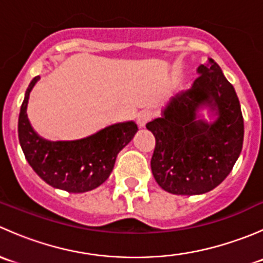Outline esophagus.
Masks as SVG:
<instances>
[{
	"mask_svg": "<svg viewBox=\"0 0 263 263\" xmlns=\"http://www.w3.org/2000/svg\"><path fill=\"white\" fill-rule=\"evenodd\" d=\"M153 118V113L150 110H141V112L137 115V124L140 127H145V124L147 123L148 121H151Z\"/></svg>",
	"mask_w": 263,
	"mask_h": 263,
	"instance_id": "esophagus-1",
	"label": "esophagus"
}]
</instances>
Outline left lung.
<instances>
[{"mask_svg": "<svg viewBox=\"0 0 263 263\" xmlns=\"http://www.w3.org/2000/svg\"><path fill=\"white\" fill-rule=\"evenodd\" d=\"M192 87L171 100L163 117L148 122L155 136L151 171L158 184L173 195H201L232 172L243 146L245 124L233 85L210 58L201 65ZM217 110L213 124L197 120V109Z\"/></svg>", "mask_w": 263, "mask_h": 263, "instance_id": "left-lung-1", "label": "left lung"}]
</instances>
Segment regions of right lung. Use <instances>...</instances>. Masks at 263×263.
I'll list each match as a JSON object with an SVG mask.
<instances>
[{"mask_svg": "<svg viewBox=\"0 0 263 263\" xmlns=\"http://www.w3.org/2000/svg\"><path fill=\"white\" fill-rule=\"evenodd\" d=\"M39 80L26 89L18 115V140L26 160L49 185L72 193L99 187L109 177L116 158L137 132L134 122L117 123L76 141H47L34 132L26 116L29 94Z\"/></svg>", "mask_w": 263, "mask_h": 263, "instance_id": "1", "label": "right lung"}]
</instances>
